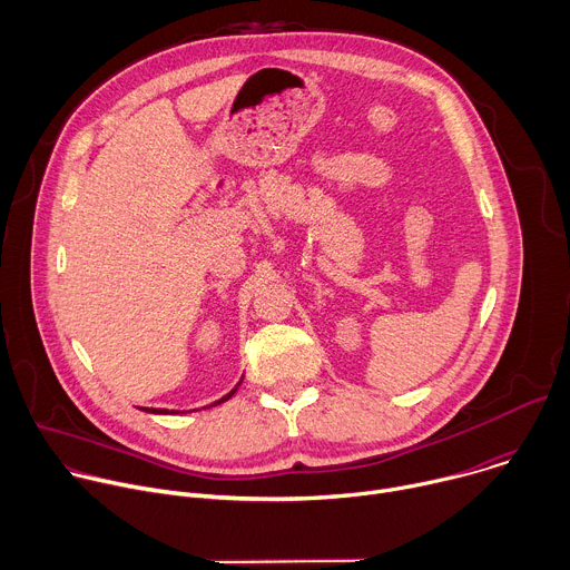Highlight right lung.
<instances>
[{
  "label": "right lung",
  "mask_w": 570,
  "mask_h": 570,
  "mask_svg": "<svg viewBox=\"0 0 570 570\" xmlns=\"http://www.w3.org/2000/svg\"><path fill=\"white\" fill-rule=\"evenodd\" d=\"M238 385H240V383H238ZM234 392H236V387H234V390H232V392H229V394H225V396H223V399H218V401H216V403H223V401H227V399H229V396H232V394H234ZM216 403H212V405H216ZM146 411H148V413H167V411H161V409H159V411H157V409H146Z\"/></svg>",
  "instance_id": "1"
}]
</instances>
